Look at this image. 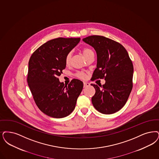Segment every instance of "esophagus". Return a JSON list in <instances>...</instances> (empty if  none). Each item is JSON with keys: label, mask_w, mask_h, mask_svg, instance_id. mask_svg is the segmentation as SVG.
<instances>
[{"label": "esophagus", "mask_w": 159, "mask_h": 159, "mask_svg": "<svg viewBox=\"0 0 159 159\" xmlns=\"http://www.w3.org/2000/svg\"><path fill=\"white\" fill-rule=\"evenodd\" d=\"M83 85H84V88H86V87H87V86H89V85H90V84H89L88 82H83Z\"/></svg>", "instance_id": "esophagus-1"}]
</instances>
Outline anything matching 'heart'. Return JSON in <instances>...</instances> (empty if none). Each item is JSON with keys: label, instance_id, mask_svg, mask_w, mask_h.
Returning a JSON list of instances; mask_svg holds the SVG:
<instances>
[{"label": "heart", "instance_id": "obj_1", "mask_svg": "<svg viewBox=\"0 0 159 159\" xmlns=\"http://www.w3.org/2000/svg\"><path fill=\"white\" fill-rule=\"evenodd\" d=\"M93 52L92 50H90V48H84L82 50V53L84 56V57L86 56L87 55H88L89 53ZM70 60H71V54L69 53L67 54V56H66L65 58V63L66 65H69V64L70 63ZM77 76L79 77V78H81V79H83L85 77V75L83 73H78L77 74Z\"/></svg>", "mask_w": 159, "mask_h": 159}]
</instances>
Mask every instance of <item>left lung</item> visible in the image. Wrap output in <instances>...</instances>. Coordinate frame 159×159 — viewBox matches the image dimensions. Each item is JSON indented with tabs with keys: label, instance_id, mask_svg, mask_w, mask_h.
Returning <instances> with one entry per match:
<instances>
[{
	"label": "left lung",
	"instance_id": "left-lung-1",
	"mask_svg": "<svg viewBox=\"0 0 159 159\" xmlns=\"http://www.w3.org/2000/svg\"><path fill=\"white\" fill-rule=\"evenodd\" d=\"M83 41L97 54L92 80L103 78L105 80L99 87L91 84L96 90L92 104L103 114L115 113L125 105L133 89V65L128 53L121 44L103 36L92 35Z\"/></svg>",
	"mask_w": 159,
	"mask_h": 159
}]
</instances>
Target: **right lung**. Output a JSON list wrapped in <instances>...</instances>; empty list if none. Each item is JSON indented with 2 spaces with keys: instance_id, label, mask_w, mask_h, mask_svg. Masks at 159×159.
Returning <instances> with one entry per match:
<instances>
[{
  "instance_id": "1",
  "label": "right lung",
  "mask_w": 159,
  "mask_h": 159,
  "mask_svg": "<svg viewBox=\"0 0 159 159\" xmlns=\"http://www.w3.org/2000/svg\"><path fill=\"white\" fill-rule=\"evenodd\" d=\"M80 38H58L47 41L33 53L28 63L27 82L38 108L55 118L73 112L83 83L73 79L68 86L59 81L66 68L65 58Z\"/></svg>"
}]
</instances>
